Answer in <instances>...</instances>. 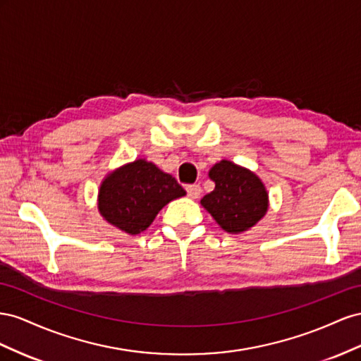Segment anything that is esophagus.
I'll return each mask as SVG.
<instances>
[{"label":"esophagus","mask_w":361,"mask_h":361,"mask_svg":"<svg viewBox=\"0 0 361 361\" xmlns=\"http://www.w3.org/2000/svg\"><path fill=\"white\" fill-rule=\"evenodd\" d=\"M186 190H188L189 198H192V200H198L202 193V189L200 184H190V186L186 188Z\"/></svg>","instance_id":"obj_1"}]
</instances>
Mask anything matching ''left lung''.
<instances>
[{"mask_svg": "<svg viewBox=\"0 0 361 361\" xmlns=\"http://www.w3.org/2000/svg\"><path fill=\"white\" fill-rule=\"evenodd\" d=\"M209 177L214 181V190L205 195L201 205L224 231H248L264 218L269 193L255 172L224 159L213 164Z\"/></svg>", "mask_w": 361, "mask_h": 361, "instance_id": "left-lung-1", "label": "left lung"}]
</instances>
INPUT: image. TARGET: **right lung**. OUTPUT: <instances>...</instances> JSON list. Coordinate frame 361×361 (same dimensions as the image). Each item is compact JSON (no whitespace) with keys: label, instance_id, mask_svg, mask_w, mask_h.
<instances>
[{"label":"right lung","instance_id":"add662e5","mask_svg":"<svg viewBox=\"0 0 361 361\" xmlns=\"http://www.w3.org/2000/svg\"><path fill=\"white\" fill-rule=\"evenodd\" d=\"M186 195L172 175L152 161L137 159L111 171L101 181L98 212L109 224L130 235L145 231L159 212Z\"/></svg>","mask_w":361,"mask_h":361}]
</instances>
